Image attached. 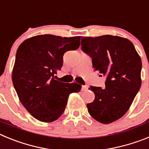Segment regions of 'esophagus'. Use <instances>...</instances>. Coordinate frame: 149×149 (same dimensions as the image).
<instances>
[{
	"instance_id": "obj_1",
	"label": "esophagus",
	"mask_w": 149,
	"mask_h": 149,
	"mask_svg": "<svg viewBox=\"0 0 149 149\" xmlns=\"http://www.w3.org/2000/svg\"><path fill=\"white\" fill-rule=\"evenodd\" d=\"M88 87L87 86H82V91H86L87 90Z\"/></svg>"
}]
</instances>
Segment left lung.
<instances>
[{
    "instance_id": "8db88e82",
    "label": "left lung",
    "mask_w": 149,
    "mask_h": 149,
    "mask_svg": "<svg viewBox=\"0 0 149 149\" xmlns=\"http://www.w3.org/2000/svg\"><path fill=\"white\" fill-rule=\"evenodd\" d=\"M81 49L99 76H107L105 88H89L95 100L86 104L88 112L102 124L115 122L126 113L140 89L141 58L131 41L116 36H83Z\"/></svg>"
}]
</instances>
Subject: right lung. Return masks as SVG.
<instances>
[{
    "mask_svg": "<svg viewBox=\"0 0 149 149\" xmlns=\"http://www.w3.org/2000/svg\"><path fill=\"white\" fill-rule=\"evenodd\" d=\"M81 36L61 37L38 35L19 45L12 80L19 100L33 116L43 122L56 120L66 107L69 95L78 93L81 85L55 80L63 66V55L77 50Z\"/></svg>",
    "mask_w": 149,
    "mask_h": 149,
    "instance_id": "1",
    "label": "right lung"
}]
</instances>
